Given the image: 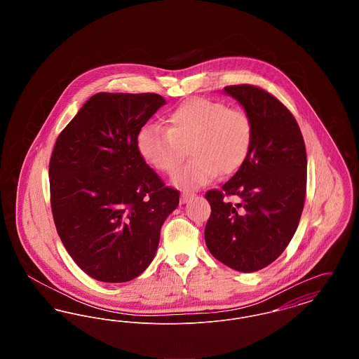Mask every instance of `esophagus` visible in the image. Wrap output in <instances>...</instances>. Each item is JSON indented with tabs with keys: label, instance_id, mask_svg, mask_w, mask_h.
Instances as JSON below:
<instances>
[{
	"label": "esophagus",
	"instance_id": "34e87169",
	"mask_svg": "<svg viewBox=\"0 0 359 359\" xmlns=\"http://www.w3.org/2000/svg\"><path fill=\"white\" fill-rule=\"evenodd\" d=\"M195 196V194L194 192H183L182 194V196H180V203H187L188 199H191V198H194Z\"/></svg>",
	"mask_w": 359,
	"mask_h": 359
}]
</instances>
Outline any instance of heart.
Here are the masks:
<instances>
[{
  "instance_id": "heart-1",
  "label": "heart",
  "mask_w": 359,
  "mask_h": 359,
  "mask_svg": "<svg viewBox=\"0 0 359 359\" xmlns=\"http://www.w3.org/2000/svg\"><path fill=\"white\" fill-rule=\"evenodd\" d=\"M167 122L168 128L142 126L137 135V149L156 171L172 173L188 148L192 160L173 176V183L183 189L207 186L219 172L237 171L250 152L253 123L239 107L191 98L173 109Z\"/></svg>"
}]
</instances>
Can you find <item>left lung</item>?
Here are the masks:
<instances>
[{"instance_id": "obj_1", "label": "left lung", "mask_w": 359, "mask_h": 359, "mask_svg": "<svg viewBox=\"0 0 359 359\" xmlns=\"http://www.w3.org/2000/svg\"><path fill=\"white\" fill-rule=\"evenodd\" d=\"M253 123L250 152L236 175L210 189L211 215L205 229L210 253L238 272L272 264L288 246L303 212L307 152L290 110L268 91L252 85L226 86ZM226 196H238L236 205Z\"/></svg>"}]
</instances>
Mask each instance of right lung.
Returning a JSON list of instances; mask_svg holds the SVG:
<instances>
[{"instance_id": "1", "label": "right lung", "mask_w": 359, "mask_h": 359, "mask_svg": "<svg viewBox=\"0 0 359 359\" xmlns=\"http://www.w3.org/2000/svg\"><path fill=\"white\" fill-rule=\"evenodd\" d=\"M165 100L154 93H98L57 137L50 160L53 222L90 277L125 283L156 255L160 230L179 205L137 149V135Z\"/></svg>"}]
</instances>
